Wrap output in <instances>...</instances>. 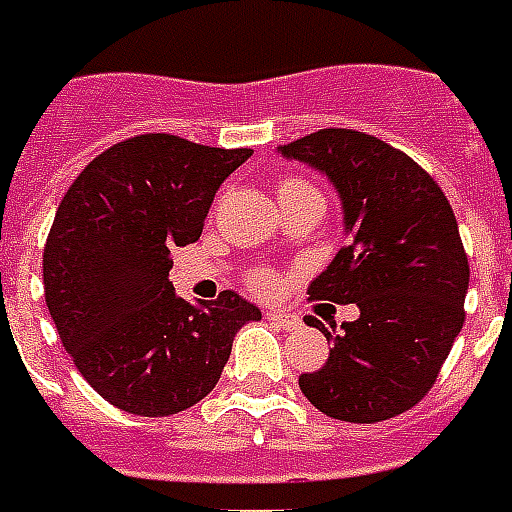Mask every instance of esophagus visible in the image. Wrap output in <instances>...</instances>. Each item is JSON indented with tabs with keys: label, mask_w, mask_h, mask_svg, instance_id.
<instances>
[{
	"label": "esophagus",
	"mask_w": 512,
	"mask_h": 512,
	"mask_svg": "<svg viewBox=\"0 0 512 512\" xmlns=\"http://www.w3.org/2000/svg\"><path fill=\"white\" fill-rule=\"evenodd\" d=\"M264 317H267V320H273L275 325L286 328V331H292V328H297V325H300V317H295V314H286V311H281V308H270Z\"/></svg>",
	"instance_id": "34e87169"
}]
</instances>
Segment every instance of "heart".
<instances>
[{
	"label": "heart",
	"instance_id": "b5f03b06",
	"mask_svg": "<svg viewBox=\"0 0 512 512\" xmlns=\"http://www.w3.org/2000/svg\"><path fill=\"white\" fill-rule=\"evenodd\" d=\"M275 195H278V204H289V201H306V198H320V190L314 187V184H308L306 179H300V176H286V179L278 181V187H275ZM248 284L253 289H259V292H273L278 281H275L273 273H267V270H259V273H253L248 278Z\"/></svg>",
	"mask_w": 512,
	"mask_h": 512
}]
</instances>
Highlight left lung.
<instances>
[{
	"mask_svg": "<svg viewBox=\"0 0 512 512\" xmlns=\"http://www.w3.org/2000/svg\"><path fill=\"white\" fill-rule=\"evenodd\" d=\"M325 173L342 198L344 245L308 295L355 303L322 369L300 375L314 408L342 422H383L433 389L466 311L469 259L433 176L400 148L355 129H320L278 148Z\"/></svg>",
	"mask_w": 512,
	"mask_h": 512,
	"instance_id": "obj_1",
	"label": "left lung"
}]
</instances>
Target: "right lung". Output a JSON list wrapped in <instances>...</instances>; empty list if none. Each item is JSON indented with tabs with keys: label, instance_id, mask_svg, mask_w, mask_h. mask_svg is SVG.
Listing matches in <instances>:
<instances>
[{
	"label": "right lung",
	"instance_id": "add662e5",
	"mask_svg": "<svg viewBox=\"0 0 512 512\" xmlns=\"http://www.w3.org/2000/svg\"><path fill=\"white\" fill-rule=\"evenodd\" d=\"M250 148L137 134L68 187L43 248V289L60 342L104 400L170 416L215 389L237 331L262 311L237 292L190 303L168 281L170 250L204 231L215 192Z\"/></svg>",
	"mask_w": 512,
	"mask_h": 512
}]
</instances>
